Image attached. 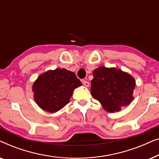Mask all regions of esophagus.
Segmentation results:
<instances>
[{
  "label": "esophagus",
  "mask_w": 159,
  "mask_h": 159,
  "mask_svg": "<svg viewBox=\"0 0 159 159\" xmlns=\"http://www.w3.org/2000/svg\"><path fill=\"white\" fill-rule=\"evenodd\" d=\"M82 84L85 87H89V85H90V83L87 80H82Z\"/></svg>",
  "instance_id": "esophagus-1"
}]
</instances>
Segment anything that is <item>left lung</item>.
I'll use <instances>...</instances> for the list:
<instances>
[{
	"instance_id": "obj_1",
	"label": "left lung",
	"mask_w": 159,
	"mask_h": 159,
	"mask_svg": "<svg viewBox=\"0 0 159 159\" xmlns=\"http://www.w3.org/2000/svg\"><path fill=\"white\" fill-rule=\"evenodd\" d=\"M91 95L106 111L121 110L133 101L135 80L132 76L114 67L100 66L93 72Z\"/></svg>"
}]
</instances>
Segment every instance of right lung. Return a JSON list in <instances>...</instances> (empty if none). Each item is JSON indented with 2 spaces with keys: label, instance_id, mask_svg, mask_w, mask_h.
I'll use <instances>...</instances> for the list:
<instances>
[{
  "label": "right lung",
  "instance_id": "add662e5",
  "mask_svg": "<svg viewBox=\"0 0 159 159\" xmlns=\"http://www.w3.org/2000/svg\"><path fill=\"white\" fill-rule=\"evenodd\" d=\"M81 85L72 71L59 68L48 70L33 83L34 99L43 110L56 113L69 103L74 90Z\"/></svg>",
  "mask_w": 159,
  "mask_h": 159
}]
</instances>
